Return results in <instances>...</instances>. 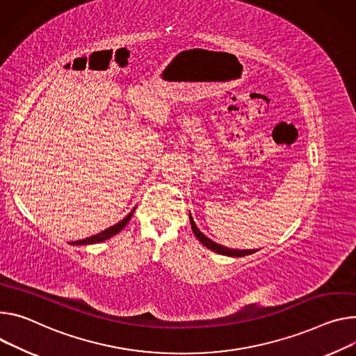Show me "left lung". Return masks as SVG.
I'll list each match as a JSON object with an SVG mask.
<instances>
[{"mask_svg": "<svg viewBox=\"0 0 356 356\" xmlns=\"http://www.w3.org/2000/svg\"><path fill=\"white\" fill-rule=\"evenodd\" d=\"M190 224H191L193 233H195V236L199 238V241H200L203 245H206L207 248L213 250L214 252H218V254H222V255H230V257H243V255H248V254H252V252L257 251V250H232V248H227V247H224V245H221V244H217V243L211 241L210 238H207V237L197 229V225L195 224V221H193V218H191V214H190Z\"/></svg>", "mask_w": 356, "mask_h": 356, "instance_id": "1", "label": "left lung"}]
</instances>
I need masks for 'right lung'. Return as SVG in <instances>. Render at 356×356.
Listing matches in <instances>:
<instances>
[{
	"label": "right lung",
	"mask_w": 356,
	"mask_h": 356,
	"mask_svg": "<svg viewBox=\"0 0 356 356\" xmlns=\"http://www.w3.org/2000/svg\"><path fill=\"white\" fill-rule=\"evenodd\" d=\"M134 211H135V209L129 213L122 221H119L118 224H115V225H112V227H109V229H106V230H104V232H101L99 234H96V236H92V237H89V238H85V240H79V241H72L71 244H95V243H101V241H105V240H108V238H111V237H113L115 234H118L124 225L129 222V220H131V217H132V214H134Z\"/></svg>",
	"instance_id": "obj_1"
}]
</instances>
